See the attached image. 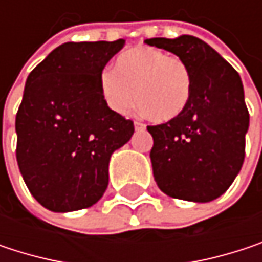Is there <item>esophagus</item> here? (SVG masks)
Returning a JSON list of instances; mask_svg holds the SVG:
<instances>
[{"label": "esophagus", "mask_w": 262, "mask_h": 262, "mask_svg": "<svg viewBox=\"0 0 262 262\" xmlns=\"http://www.w3.org/2000/svg\"><path fill=\"white\" fill-rule=\"evenodd\" d=\"M135 129L136 130H144L145 129V124H142L141 121H135Z\"/></svg>", "instance_id": "esophagus-1"}]
</instances>
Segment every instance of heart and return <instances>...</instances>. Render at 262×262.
<instances>
[{"mask_svg": "<svg viewBox=\"0 0 262 262\" xmlns=\"http://www.w3.org/2000/svg\"><path fill=\"white\" fill-rule=\"evenodd\" d=\"M98 86L104 103L115 114H127L136 101L147 118L167 123L188 107L192 73L181 57L150 47H136L118 57L117 70H101Z\"/></svg>", "mask_w": 262, "mask_h": 262, "instance_id": "b5f03b06", "label": "heart"}]
</instances>
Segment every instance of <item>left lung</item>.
<instances>
[{
  "instance_id": "obj_1",
  "label": "left lung",
  "mask_w": 262,
  "mask_h": 262,
  "mask_svg": "<svg viewBox=\"0 0 262 262\" xmlns=\"http://www.w3.org/2000/svg\"><path fill=\"white\" fill-rule=\"evenodd\" d=\"M145 43L176 54L192 73L188 107L171 121L147 127L155 181L173 199L211 202L226 192L244 162L249 111L241 79L199 37H151Z\"/></svg>"
}]
</instances>
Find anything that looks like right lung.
Segmentation results:
<instances>
[{"instance_id": "1", "label": "right lung", "mask_w": 262, "mask_h": 262, "mask_svg": "<svg viewBox=\"0 0 262 262\" xmlns=\"http://www.w3.org/2000/svg\"><path fill=\"white\" fill-rule=\"evenodd\" d=\"M126 40L67 42L27 77L16 114V161L31 195L53 212L97 203L109 161L132 138L133 121L104 103L98 76Z\"/></svg>"}]
</instances>
